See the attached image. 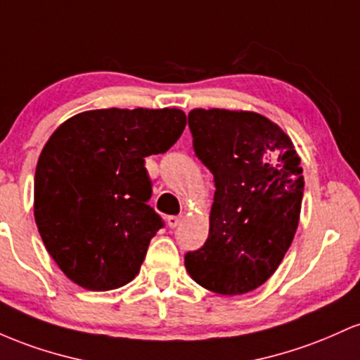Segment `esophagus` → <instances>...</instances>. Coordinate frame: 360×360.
Returning a JSON list of instances; mask_svg holds the SVG:
<instances>
[{
    "instance_id": "1",
    "label": "esophagus",
    "mask_w": 360,
    "mask_h": 360,
    "mask_svg": "<svg viewBox=\"0 0 360 360\" xmlns=\"http://www.w3.org/2000/svg\"><path fill=\"white\" fill-rule=\"evenodd\" d=\"M167 223L169 228H176V226L181 223V216H168Z\"/></svg>"
}]
</instances>
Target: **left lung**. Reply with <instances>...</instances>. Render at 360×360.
I'll return each mask as SVG.
<instances>
[{
	"label": "left lung",
	"mask_w": 360,
	"mask_h": 360,
	"mask_svg": "<svg viewBox=\"0 0 360 360\" xmlns=\"http://www.w3.org/2000/svg\"><path fill=\"white\" fill-rule=\"evenodd\" d=\"M195 156L214 175L209 236L185 255L197 284L224 296L260 288L276 272L300 224L304 192L290 137L255 112L193 108Z\"/></svg>",
	"instance_id": "left-lung-1"
}]
</instances>
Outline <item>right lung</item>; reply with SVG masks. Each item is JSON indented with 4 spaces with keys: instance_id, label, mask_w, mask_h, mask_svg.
Instances as JSON below:
<instances>
[{
    "instance_id": "1",
    "label": "right lung",
    "mask_w": 360,
    "mask_h": 360,
    "mask_svg": "<svg viewBox=\"0 0 360 360\" xmlns=\"http://www.w3.org/2000/svg\"><path fill=\"white\" fill-rule=\"evenodd\" d=\"M187 117L179 108H102L56 129L35 168L34 216L49 255L90 290L126 285L163 219L148 200L144 158L168 151Z\"/></svg>"
}]
</instances>
